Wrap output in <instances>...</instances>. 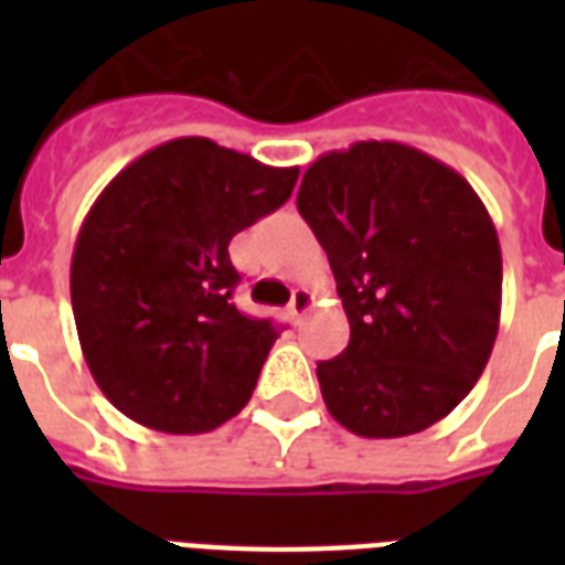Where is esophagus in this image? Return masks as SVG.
Segmentation results:
<instances>
[{
    "label": "esophagus",
    "mask_w": 565,
    "mask_h": 565,
    "mask_svg": "<svg viewBox=\"0 0 565 565\" xmlns=\"http://www.w3.org/2000/svg\"><path fill=\"white\" fill-rule=\"evenodd\" d=\"M313 308V292L310 290H305V287H299V290H292V299H290V317L296 319V322H299L301 317H305V313H308V310Z\"/></svg>",
    "instance_id": "esophagus-1"
}]
</instances>
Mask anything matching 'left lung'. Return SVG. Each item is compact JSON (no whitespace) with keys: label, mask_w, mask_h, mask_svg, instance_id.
Returning a JSON list of instances; mask_svg holds the SVG:
<instances>
[{"label":"left lung","mask_w":565,"mask_h":565,"mask_svg":"<svg viewBox=\"0 0 565 565\" xmlns=\"http://www.w3.org/2000/svg\"><path fill=\"white\" fill-rule=\"evenodd\" d=\"M296 204L352 328L343 354L317 363L328 413L370 439L430 428L499 334L501 248L483 202L437 158L363 140L310 163Z\"/></svg>","instance_id":"1"}]
</instances>
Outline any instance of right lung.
I'll list each match as a JSON object with an SVG mask.
<instances>
[{"label": "right lung", "mask_w": 565, "mask_h": 565, "mask_svg": "<svg viewBox=\"0 0 565 565\" xmlns=\"http://www.w3.org/2000/svg\"><path fill=\"white\" fill-rule=\"evenodd\" d=\"M299 167L179 137L131 161L93 202L73 248L70 296L84 361L108 402L163 434L237 416L278 340L231 301L228 243L278 211Z\"/></svg>", "instance_id": "add662e5"}]
</instances>
